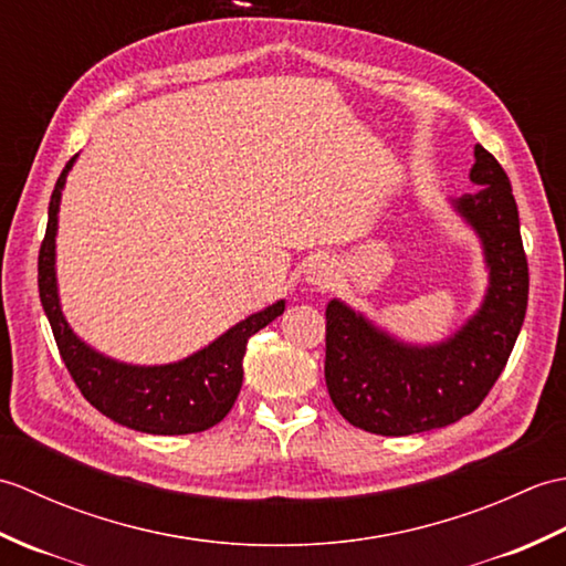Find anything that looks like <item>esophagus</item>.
Returning <instances> with one entry per match:
<instances>
[{
    "instance_id": "34e87169",
    "label": "esophagus",
    "mask_w": 566,
    "mask_h": 566,
    "mask_svg": "<svg viewBox=\"0 0 566 566\" xmlns=\"http://www.w3.org/2000/svg\"><path fill=\"white\" fill-rule=\"evenodd\" d=\"M304 280L311 286H328L333 280V264L328 262V258L308 260L306 270H304Z\"/></svg>"
}]
</instances>
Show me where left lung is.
<instances>
[{
  "mask_svg": "<svg viewBox=\"0 0 566 566\" xmlns=\"http://www.w3.org/2000/svg\"><path fill=\"white\" fill-rule=\"evenodd\" d=\"M479 189L448 199L482 248L486 290L448 338L411 343L343 298L326 306V384L340 416L377 436L444 428L486 399L506 367L527 308V260L518 207L503 167L474 146Z\"/></svg>",
  "mask_w": 566,
  "mask_h": 566,
  "instance_id": "8db88e82",
  "label": "left lung"
}]
</instances>
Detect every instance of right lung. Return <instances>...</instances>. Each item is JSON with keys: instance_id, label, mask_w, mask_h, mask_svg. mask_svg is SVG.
I'll return each instance as SVG.
<instances>
[{"instance_id": "right-lung-1", "label": "right lung", "mask_w": 566, "mask_h": 566, "mask_svg": "<svg viewBox=\"0 0 566 566\" xmlns=\"http://www.w3.org/2000/svg\"><path fill=\"white\" fill-rule=\"evenodd\" d=\"M77 155L60 172L48 228L39 252V294L51 323L60 357L82 396L114 423L150 436H187L219 423L231 411L243 387V355L250 335L284 314V298L264 306L219 338L177 363L134 365L109 357L72 331L57 292L55 238L60 199Z\"/></svg>"}]
</instances>
